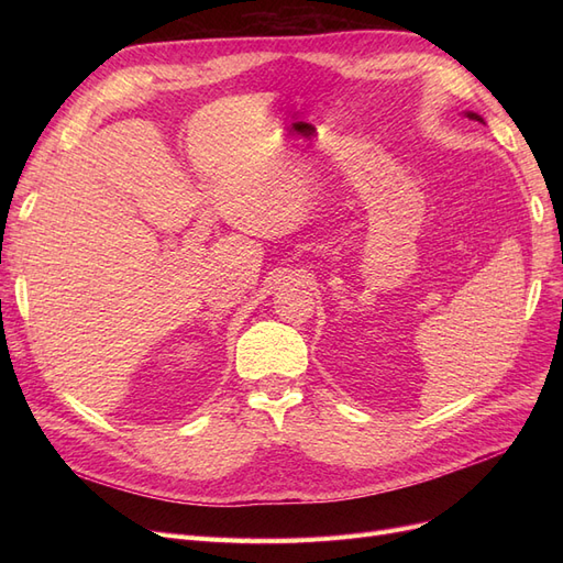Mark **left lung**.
<instances>
[{"instance_id": "8db88e82", "label": "left lung", "mask_w": 563, "mask_h": 563, "mask_svg": "<svg viewBox=\"0 0 563 563\" xmlns=\"http://www.w3.org/2000/svg\"><path fill=\"white\" fill-rule=\"evenodd\" d=\"M465 117H467V119H474V122H482V124H484V117H482V114H476V112H470V110H467Z\"/></svg>"}]
</instances>
